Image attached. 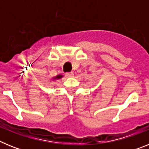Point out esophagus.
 <instances>
[{
  "instance_id": "obj_1",
  "label": "esophagus",
  "mask_w": 149,
  "mask_h": 149,
  "mask_svg": "<svg viewBox=\"0 0 149 149\" xmlns=\"http://www.w3.org/2000/svg\"><path fill=\"white\" fill-rule=\"evenodd\" d=\"M65 76H66V77H73V76H74V73L72 72H66V73H65Z\"/></svg>"
}]
</instances>
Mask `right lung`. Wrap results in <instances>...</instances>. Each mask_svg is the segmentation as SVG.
Instances as JSON below:
<instances>
[{
    "mask_svg": "<svg viewBox=\"0 0 149 149\" xmlns=\"http://www.w3.org/2000/svg\"><path fill=\"white\" fill-rule=\"evenodd\" d=\"M62 77H63V75H57V76H56V77H53V80H56V79H60V78H61Z\"/></svg>",
    "mask_w": 149,
    "mask_h": 149,
    "instance_id": "1",
    "label": "right lung"
}]
</instances>
